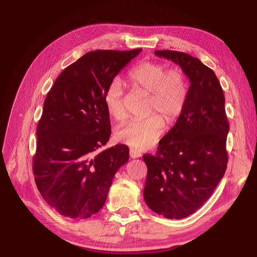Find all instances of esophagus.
Instances as JSON below:
<instances>
[{
	"label": "esophagus",
	"mask_w": 257,
	"mask_h": 257,
	"mask_svg": "<svg viewBox=\"0 0 257 257\" xmlns=\"http://www.w3.org/2000/svg\"><path fill=\"white\" fill-rule=\"evenodd\" d=\"M130 157L133 158V159H136V158H141L142 157V153L136 151L135 149H131L130 150Z\"/></svg>",
	"instance_id": "1"
}]
</instances>
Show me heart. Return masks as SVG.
I'll use <instances>...</instances> for the list:
<instances>
[{"label": "heart", "instance_id": "1", "mask_svg": "<svg viewBox=\"0 0 257 257\" xmlns=\"http://www.w3.org/2000/svg\"><path fill=\"white\" fill-rule=\"evenodd\" d=\"M128 80L136 92L148 95L146 114L143 121H131L116 128L115 137L135 150L152 147L164 132L165 123L175 122L184 109L189 95L188 82L179 68L167 69L161 62L144 61L128 72ZM124 87L115 77L105 91L104 104L112 119H125Z\"/></svg>", "mask_w": 257, "mask_h": 257}]
</instances>
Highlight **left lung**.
Wrapping results in <instances>:
<instances>
[{"label":"left lung","instance_id":"8db88e82","mask_svg":"<svg viewBox=\"0 0 257 257\" xmlns=\"http://www.w3.org/2000/svg\"><path fill=\"white\" fill-rule=\"evenodd\" d=\"M173 61L190 80L188 100L155 155L145 154L147 206L167 219H183L211 196L227 166L229 131L225 97L214 72L188 53L157 50Z\"/></svg>","mask_w":257,"mask_h":257}]
</instances>
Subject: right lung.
<instances>
[{
	"label": "right lung",
	"mask_w": 257,
	"mask_h": 257,
	"mask_svg": "<svg viewBox=\"0 0 257 257\" xmlns=\"http://www.w3.org/2000/svg\"><path fill=\"white\" fill-rule=\"evenodd\" d=\"M142 49L96 50L67 66L44 102L33 174L46 203L71 219L104 206L112 179L128 161V147L100 148L111 126L104 104L108 84Z\"/></svg>",
	"instance_id": "1"
}]
</instances>
